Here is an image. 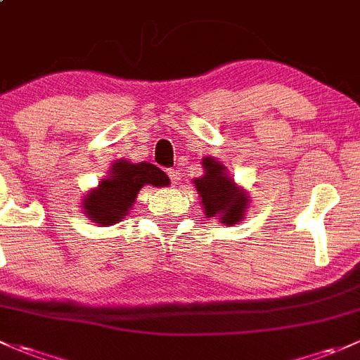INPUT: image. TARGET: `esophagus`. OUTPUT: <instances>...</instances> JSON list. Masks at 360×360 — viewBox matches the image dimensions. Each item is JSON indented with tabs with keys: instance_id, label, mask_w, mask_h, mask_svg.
<instances>
[{
	"instance_id": "1",
	"label": "esophagus",
	"mask_w": 360,
	"mask_h": 360,
	"mask_svg": "<svg viewBox=\"0 0 360 360\" xmlns=\"http://www.w3.org/2000/svg\"><path fill=\"white\" fill-rule=\"evenodd\" d=\"M168 176H169V179H172L173 184L179 185V181H180V173L176 172V169H168Z\"/></svg>"
}]
</instances>
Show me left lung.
<instances>
[{
  "instance_id": "1",
  "label": "left lung",
  "mask_w": 360,
  "mask_h": 360,
  "mask_svg": "<svg viewBox=\"0 0 360 360\" xmlns=\"http://www.w3.org/2000/svg\"><path fill=\"white\" fill-rule=\"evenodd\" d=\"M205 175L194 179V187L201 198L207 218H217L220 224L236 225L250 207V195L227 175V168L213 158L202 159Z\"/></svg>"
}]
</instances>
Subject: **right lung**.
<instances>
[{
    "instance_id": "1",
    "label": "right lung",
    "mask_w": 360,
    "mask_h": 360,
    "mask_svg": "<svg viewBox=\"0 0 360 360\" xmlns=\"http://www.w3.org/2000/svg\"><path fill=\"white\" fill-rule=\"evenodd\" d=\"M168 175L150 162H129L126 159L112 162L109 175L83 198L86 218L98 225H114L128 214L136 194L143 185L165 187Z\"/></svg>"
}]
</instances>
